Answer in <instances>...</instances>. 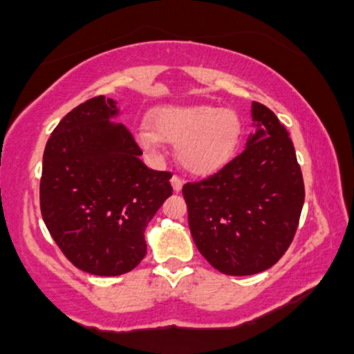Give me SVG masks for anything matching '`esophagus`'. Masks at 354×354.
<instances>
[{"mask_svg": "<svg viewBox=\"0 0 354 354\" xmlns=\"http://www.w3.org/2000/svg\"><path fill=\"white\" fill-rule=\"evenodd\" d=\"M171 185H173V189L176 191V193H180L181 188H183V180L178 174H174V176L171 178Z\"/></svg>", "mask_w": 354, "mask_h": 354, "instance_id": "esophagus-1", "label": "esophagus"}]
</instances>
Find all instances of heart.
Segmentation results:
<instances>
[{
	"instance_id": "heart-1",
	"label": "heart",
	"mask_w": 354,
	"mask_h": 354,
	"mask_svg": "<svg viewBox=\"0 0 354 354\" xmlns=\"http://www.w3.org/2000/svg\"><path fill=\"white\" fill-rule=\"evenodd\" d=\"M243 123L231 109L211 104L158 108L151 128L138 131V143L149 156H158L166 143L176 145L181 166L193 174H211L225 166L236 151Z\"/></svg>"
}]
</instances>
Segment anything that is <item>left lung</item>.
<instances>
[{"label":"left lung","instance_id":"8db88e82","mask_svg":"<svg viewBox=\"0 0 354 354\" xmlns=\"http://www.w3.org/2000/svg\"><path fill=\"white\" fill-rule=\"evenodd\" d=\"M256 131L218 173L186 183L191 236L206 261L231 276L261 273L286 253L304 203L290 133L265 104H251Z\"/></svg>","mask_w":354,"mask_h":354}]
</instances>
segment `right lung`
<instances>
[{
  "instance_id": "right-lung-1",
  "label": "right lung",
  "mask_w": 354,
  "mask_h": 354,
  "mask_svg": "<svg viewBox=\"0 0 354 354\" xmlns=\"http://www.w3.org/2000/svg\"><path fill=\"white\" fill-rule=\"evenodd\" d=\"M116 101L96 96L53 129L43 154L39 206L63 254L80 270L118 276L146 254L145 230L171 196L169 171L149 169Z\"/></svg>"
}]
</instances>
